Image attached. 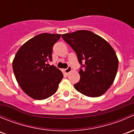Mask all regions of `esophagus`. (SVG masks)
Returning <instances> with one entry per match:
<instances>
[{
  "instance_id": "esophagus-1",
  "label": "esophagus",
  "mask_w": 134,
  "mask_h": 134,
  "mask_svg": "<svg viewBox=\"0 0 134 134\" xmlns=\"http://www.w3.org/2000/svg\"><path fill=\"white\" fill-rule=\"evenodd\" d=\"M71 71H72V67H71V66H69V67H67V69H64V72H65V73L67 74V75H68V74L69 73V72H71Z\"/></svg>"
}]
</instances>
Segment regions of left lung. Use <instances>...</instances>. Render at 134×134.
<instances>
[{"label":"left lung","mask_w":134,"mask_h":134,"mask_svg":"<svg viewBox=\"0 0 134 134\" xmlns=\"http://www.w3.org/2000/svg\"><path fill=\"white\" fill-rule=\"evenodd\" d=\"M75 51L83 69H80V81L74 85L76 91L87 97L104 94L117 75L119 60L108 42L89 30H78L62 36Z\"/></svg>","instance_id":"obj_1"}]
</instances>
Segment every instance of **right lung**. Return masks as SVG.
I'll return each mask as SVG.
<instances>
[{
	"mask_svg": "<svg viewBox=\"0 0 134 134\" xmlns=\"http://www.w3.org/2000/svg\"><path fill=\"white\" fill-rule=\"evenodd\" d=\"M60 34L43 33L24 43L12 63L13 72L21 88L35 100L53 95L63 78L62 71L48 64L52 60V47Z\"/></svg>",
	"mask_w": 134,
	"mask_h": 134,
	"instance_id": "obj_1",
	"label": "right lung"
}]
</instances>
